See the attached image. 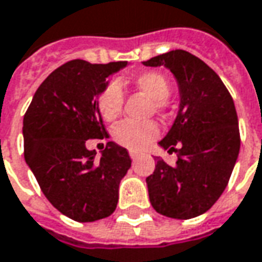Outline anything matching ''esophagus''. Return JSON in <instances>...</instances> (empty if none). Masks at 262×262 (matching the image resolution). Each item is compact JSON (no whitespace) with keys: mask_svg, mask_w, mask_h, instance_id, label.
<instances>
[{"mask_svg":"<svg viewBox=\"0 0 262 262\" xmlns=\"http://www.w3.org/2000/svg\"><path fill=\"white\" fill-rule=\"evenodd\" d=\"M140 155L141 154H138V152H135V151H129V157H131V160H133V161L138 160V158H140Z\"/></svg>","mask_w":262,"mask_h":262,"instance_id":"obj_1","label":"esophagus"}]
</instances>
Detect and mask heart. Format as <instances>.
Wrapping results in <instances>:
<instances>
[{
    "mask_svg": "<svg viewBox=\"0 0 262 262\" xmlns=\"http://www.w3.org/2000/svg\"><path fill=\"white\" fill-rule=\"evenodd\" d=\"M134 85L145 93L154 101L155 110L162 111L167 108V100L171 95V84L164 74L158 71H148L137 75ZM124 104L122 88L117 81H111L101 91L97 100L98 113L102 120L113 122L120 117ZM160 135V127L154 121L131 122L122 121L113 129L114 141L124 148L131 151H141Z\"/></svg>",
    "mask_w": 262,
    "mask_h": 262,
    "instance_id": "obj_1",
    "label": "heart"
}]
</instances>
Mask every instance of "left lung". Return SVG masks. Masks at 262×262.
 Returning a JSON list of instances; mask_svg holds the SVG:
<instances>
[{
	"mask_svg": "<svg viewBox=\"0 0 262 262\" xmlns=\"http://www.w3.org/2000/svg\"><path fill=\"white\" fill-rule=\"evenodd\" d=\"M144 66L169 68L181 95L176 121L160 141L178 161L168 165L155 157L147 177L149 201L165 217H198L224 192L237 161L241 140L234 101L217 73L188 51L165 52Z\"/></svg>",
	"mask_w": 262,
	"mask_h": 262,
	"instance_id": "obj_1",
	"label": "left lung"
}]
</instances>
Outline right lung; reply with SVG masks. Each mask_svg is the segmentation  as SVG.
Listing matches in <instances>:
<instances>
[{
  "label": "right lung",
  "mask_w": 262,
  "mask_h": 262,
  "mask_svg": "<svg viewBox=\"0 0 262 262\" xmlns=\"http://www.w3.org/2000/svg\"><path fill=\"white\" fill-rule=\"evenodd\" d=\"M127 61L73 59L52 71L24 115V157L47 200L68 218L93 223L117 208L118 187L131 167L128 151L108 141L100 160L86 140L108 138L97 97Z\"/></svg>",
  "instance_id": "1"
}]
</instances>
